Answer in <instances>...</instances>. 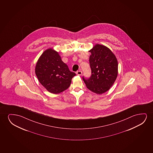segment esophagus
Wrapping results in <instances>:
<instances>
[{
    "label": "esophagus",
    "instance_id": "obj_1",
    "mask_svg": "<svg viewBox=\"0 0 153 153\" xmlns=\"http://www.w3.org/2000/svg\"><path fill=\"white\" fill-rule=\"evenodd\" d=\"M82 71H76V74H77V75H82Z\"/></svg>",
    "mask_w": 153,
    "mask_h": 153
}]
</instances>
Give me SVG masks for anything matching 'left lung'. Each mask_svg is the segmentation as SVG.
Here are the masks:
<instances>
[{"label": "left lung", "mask_w": 153, "mask_h": 153, "mask_svg": "<svg viewBox=\"0 0 153 153\" xmlns=\"http://www.w3.org/2000/svg\"><path fill=\"white\" fill-rule=\"evenodd\" d=\"M89 52L91 75L89 78L83 76L82 79L88 89L102 94L109 90L117 77V59L109 48L100 44H96Z\"/></svg>", "instance_id": "left-lung-1"}]
</instances>
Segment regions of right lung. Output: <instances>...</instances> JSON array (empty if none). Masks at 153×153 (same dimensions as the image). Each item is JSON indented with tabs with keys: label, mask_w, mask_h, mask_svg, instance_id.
<instances>
[{
	"label": "right lung",
	"mask_w": 153,
	"mask_h": 153,
	"mask_svg": "<svg viewBox=\"0 0 153 153\" xmlns=\"http://www.w3.org/2000/svg\"><path fill=\"white\" fill-rule=\"evenodd\" d=\"M35 71L42 86L54 94L69 88L71 79L76 75L62 61L59 53L52 48L43 53L36 63Z\"/></svg>",
	"instance_id": "add662e5"
}]
</instances>
